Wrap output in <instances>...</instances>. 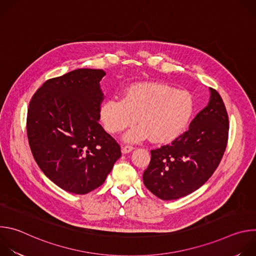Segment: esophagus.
I'll list each match as a JSON object with an SVG mask.
<instances>
[{
    "label": "esophagus",
    "instance_id": "esophagus-1",
    "mask_svg": "<svg viewBox=\"0 0 256 256\" xmlns=\"http://www.w3.org/2000/svg\"><path fill=\"white\" fill-rule=\"evenodd\" d=\"M132 150H134V147H132V146L126 144V146H124V147H122V152L124 154H128V153L132 152Z\"/></svg>",
    "mask_w": 256,
    "mask_h": 256
}]
</instances>
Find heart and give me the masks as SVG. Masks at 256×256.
<instances>
[{"label": "heart", "instance_id": "1", "mask_svg": "<svg viewBox=\"0 0 256 256\" xmlns=\"http://www.w3.org/2000/svg\"><path fill=\"white\" fill-rule=\"evenodd\" d=\"M192 96L161 83L130 86L122 99L109 98L100 107L105 130L120 134L138 120L128 130L126 142H142L151 138L155 142L176 138L188 126L194 114Z\"/></svg>", "mask_w": 256, "mask_h": 256}]
</instances>
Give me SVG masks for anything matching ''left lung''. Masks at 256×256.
Returning <instances> with one entry per match:
<instances>
[{
	"label": "left lung",
	"instance_id": "8db88e82",
	"mask_svg": "<svg viewBox=\"0 0 256 256\" xmlns=\"http://www.w3.org/2000/svg\"><path fill=\"white\" fill-rule=\"evenodd\" d=\"M210 91L208 105L192 120L188 130L151 151L150 164L142 174L144 184L163 200H177L200 188L222 160L229 118L220 94L212 88Z\"/></svg>",
	"mask_w": 256,
	"mask_h": 256
}]
</instances>
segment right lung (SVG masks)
<instances>
[{"mask_svg": "<svg viewBox=\"0 0 256 256\" xmlns=\"http://www.w3.org/2000/svg\"><path fill=\"white\" fill-rule=\"evenodd\" d=\"M103 70L78 68L52 78L32 96L27 136L35 162L62 190L86 194L103 184L120 146L99 124Z\"/></svg>", "mask_w": 256, "mask_h": 256, "instance_id": "add662e5", "label": "right lung"}]
</instances>
